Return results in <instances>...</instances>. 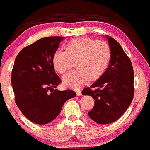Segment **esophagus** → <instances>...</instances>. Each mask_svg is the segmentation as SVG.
<instances>
[{
	"mask_svg": "<svg viewBox=\"0 0 150 150\" xmlns=\"http://www.w3.org/2000/svg\"><path fill=\"white\" fill-rule=\"evenodd\" d=\"M76 94H77V95H78V96H81V95H82L81 90H77Z\"/></svg>",
	"mask_w": 150,
	"mask_h": 150,
	"instance_id": "esophagus-1",
	"label": "esophagus"
}]
</instances>
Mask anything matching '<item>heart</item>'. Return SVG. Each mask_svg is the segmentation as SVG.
<instances>
[{"mask_svg": "<svg viewBox=\"0 0 150 150\" xmlns=\"http://www.w3.org/2000/svg\"><path fill=\"white\" fill-rule=\"evenodd\" d=\"M111 57L110 45L105 41L79 38L69 41L66 51L57 50L52 55V65L57 72L65 73L75 65L78 67L63 77V83L79 88L90 79L96 80L103 75Z\"/></svg>", "mask_w": 150, "mask_h": 150, "instance_id": "1", "label": "heart"}]
</instances>
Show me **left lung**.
Returning <instances> with one entry per match:
<instances>
[{"label": "left lung", "mask_w": 150, "mask_h": 150, "mask_svg": "<svg viewBox=\"0 0 150 150\" xmlns=\"http://www.w3.org/2000/svg\"><path fill=\"white\" fill-rule=\"evenodd\" d=\"M111 50L110 65L100 78L82 91L95 100L88 112L93 120L100 125L119 119L131 104L134 96V71L130 59L119 42L106 36Z\"/></svg>", "instance_id": "obj_1"}]
</instances>
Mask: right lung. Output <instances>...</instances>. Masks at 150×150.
<instances>
[{
    "mask_svg": "<svg viewBox=\"0 0 150 150\" xmlns=\"http://www.w3.org/2000/svg\"><path fill=\"white\" fill-rule=\"evenodd\" d=\"M63 37L42 38L22 49L15 60L11 83L15 100L30 121L45 125L57 117L62 105L76 93L56 88L61 80L55 73L52 59Z\"/></svg>",
    "mask_w": 150,
    "mask_h": 150,
    "instance_id": "obj_1",
    "label": "right lung"
}]
</instances>
